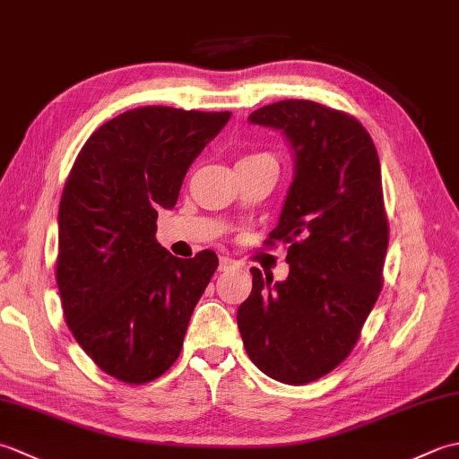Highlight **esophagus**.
<instances>
[{"label": "esophagus", "instance_id": "1", "mask_svg": "<svg viewBox=\"0 0 459 459\" xmlns=\"http://www.w3.org/2000/svg\"><path fill=\"white\" fill-rule=\"evenodd\" d=\"M235 266H237V260H232L229 256H221V260H219V270L221 272H227V270L235 268Z\"/></svg>", "mask_w": 459, "mask_h": 459}]
</instances>
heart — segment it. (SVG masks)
Segmentation results:
<instances>
[{
	"mask_svg": "<svg viewBox=\"0 0 459 459\" xmlns=\"http://www.w3.org/2000/svg\"><path fill=\"white\" fill-rule=\"evenodd\" d=\"M270 153H250L247 155V158H242L240 161H250V160H258V158H268Z\"/></svg>",
	"mask_w": 459,
	"mask_h": 459,
	"instance_id": "obj_1",
	"label": "heart"
}]
</instances>
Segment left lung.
<instances>
[{"mask_svg": "<svg viewBox=\"0 0 459 459\" xmlns=\"http://www.w3.org/2000/svg\"><path fill=\"white\" fill-rule=\"evenodd\" d=\"M248 120L280 130L294 150V181L264 242H286L290 274L274 284L252 268L237 321L262 373L306 385L353 351L383 288L388 221L380 163L363 124L324 104L281 100Z\"/></svg>", "mask_w": 459, "mask_h": 459, "instance_id": "8db88e82", "label": "left lung"}]
</instances>
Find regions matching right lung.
<instances>
[{"label": "right lung", "instance_id": "add662e5", "mask_svg": "<svg viewBox=\"0 0 459 459\" xmlns=\"http://www.w3.org/2000/svg\"><path fill=\"white\" fill-rule=\"evenodd\" d=\"M230 112L143 106L102 124L74 160L58 207L56 286L84 353L128 385L178 360L189 319L219 266L212 250L175 258L158 240L189 165Z\"/></svg>", "mask_w": 459, "mask_h": 459}]
</instances>
